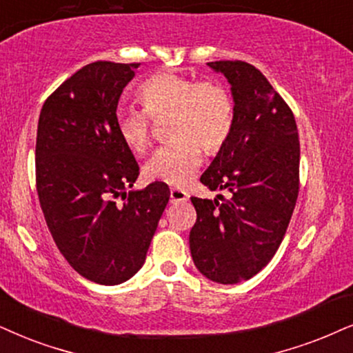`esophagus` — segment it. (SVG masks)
I'll use <instances>...</instances> for the list:
<instances>
[{
	"label": "esophagus",
	"mask_w": 353,
	"mask_h": 353,
	"mask_svg": "<svg viewBox=\"0 0 353 353\" xmlns=\"http://www.w3.org/2000/svg\"><path fill=\"white\" fill-rule=\"evenodd\" d=\"M189 199V194L182 189H171V202L177 203V202H184V200Z\"/></svg>",
	"instance_id": "1"
}]
</instances>
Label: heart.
<instances>
[{"instance_id":"b5f03b06","label":"heart","mask_w":353,"mask_h":353,"mask_svg":"<svg viewBox=\"0 0 353 353\" xmlns=\"http://www.w3.org/2000/svg\"><path fill=\"white\" fill-rule=\"evenodd\" d=\"M137 99L143 110H117L115 130L132 153L151 146L153 120H169L171 143L156 151L145 164L148 181L181 187L190 181L207 153H218L234 128V99L225 84L159 71L140 84Z\"/></svg>"}]
</instances>
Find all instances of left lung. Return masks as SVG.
<instances>
[{
  "mask_svg": "<svg viewBox=\"0 0 353 353\" xmlns=\"http://www.w3.org/2000/svg\"><path fill=\"white\" fill-rule=\"evenodd\" d=\"M207 65L230 81L236 120L200 182L231 197L190 199L197 221L189 243L200 274L233 285L264 269L282 244L300 190V140L292 109L256 66Z\"/></svg>",
  "mask_w": 353,
  "mask_h": 353,
  "instance_id": "left-lung-1",
  "label": "left lung"
}]
</instances>
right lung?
Wrapping results in <instances>:
<instances>
[{"label":"right lung","instance_id":"right-lung-1","mask_svg":"<svg viewBox=\"0 0 353 353\" xmlns=\"http://www.w3.org/2000/svg\"><path fill=\"white\" fill-rule=\"evenodd\" d=\"M138 66H83L47 97L37 125L35 185L47 226L68 264L101 285L141 269L169 202L164 182L125 192L140 168L117 135L115 112Z\"/></svg>","mask_w":353,"mask_h":353}]
</instances>
